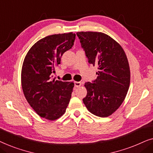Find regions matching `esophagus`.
Instances as JSON below:
<instances>
[{"label": "esophagus", "instance_id": "obj_1", "mask_svg": "<svg viewBox=\"0 0 153 153\" xmlns=\"http://www.w3.org/2000/svg\"><path fill=\"white\" fill-rule=\"evenodd\" d=\"M81 85V83L80 81H75L74 82V86L75 88H78Z\"/></svg>", "mask_w": 153, "mask_h": 153}]
</instances>
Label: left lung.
Listing matches in <instances>:
<instances>
[{"mask_svg": "<svg viewBox=\"0 0 153 153\" xmlns=\"http://www.w3.org/2000/svg\"><path fill=\"white\" fill-rule=\"evenodd\" d=\"M81 47L90 64L98 65L97 77L86 82L87 109L99 117L109 116L124 101L130 83V70L121 46L108 35L99 32H78Z\"/></svg>", "mask_w": 153, "mask_h": 153, "instance_id": "1", "label": "left lung"}]
</instances>
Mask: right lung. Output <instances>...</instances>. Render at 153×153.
Wrapping results in <instances>:
<instances>
[{
    "instance_id": "right-lung-1",
    "label": "right lung",
    "mask_w": 153,
    "mask_h": 153,
    "mask_svg": "<svg viewBox=\"0 0 153 153\" xmlns=\"http://www.w3.org/2000/svg\"><path fill=\"white\" fill-rule=\"evenodd\" d=\"M76 35L69 33L49 35L37 41L24 58L22 85L24 96L35 112L49 120L65 113L74 83L52 79L55 67L65 52L74 45Z\"/></svg>"
}]
</instances>
